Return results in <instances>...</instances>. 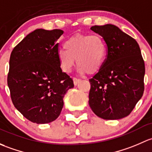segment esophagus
Returning <instances> with one entry per match:
<instances>
[{
	"instance_id": "esophagus-1",
	"label": "esophagus",
	"mask_w": 152,
	"mask_h": 152,
	"mask_svg": "<svg viewBox=\"0 0 152 152\" xmlns=\"http://www.w3.org/2000/svg\"><path fill=\"white\" fill-rule=\"evenodd\" d=\"M73 82H74V85L77 86L80 82V80L77 79V78L76 77H73Z\"/></svg>"
}]
</instances>
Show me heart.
I'll return each instance as SVG.
<instances>
[{"mask_svg":"<svg viewBox=\"0 0 152 152\" xmlns=\"http://www.w3.org/2000/svg\"><path fill=\"white\" fill-rule=\"evenodd\" d=\"M65 49L58 51V58L63 72L69 73L77 64L80 74H96L102 67L107 53V45L98 34H77L64 42Z\"/></svg>","mask_w":152,"mask_h":152,"instance_id":"heart-1","label":"heart"}]
</instances>
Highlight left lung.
Here are the masks:
<instances>
[{"label":"left lung","mask_w":152,"mask_h":152,"mask_svg":"<svg viewBox=\"0 0 152 152\" xmlns=\"http://www.w3.org/2000/svg\"><path fill=\"white\" fill-rule=\"evenodd\" d=\"M91 30L104 39L107 55L101 69L89 80V106L99 118L121 119L132 112L144 91L145 64L140 47L114 25Z\"/></svg>","instance_id":"1"}]
</instances>
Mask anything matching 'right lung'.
Returning a JSON list of instances; mask_svg holds the SVG:
<instances>
[{
    "label": "right lung",
    "mask_w": 152,
    "mask_h": 152,
    "mask_svg": "<svg viewBox=\"0 0 152 152\" xmlns=\"http://www.w3.org/2000/svg\"><path fill=\"white\" fill-rule=\"evenodd\" d=\"M60 29L39 28L15 47L9 59L8 86L14 105L37 124L55 121L64 106V96L74 87L58 58Z\"/></svg>",
    "instance_id": "add662e5"
}]
</instances>
